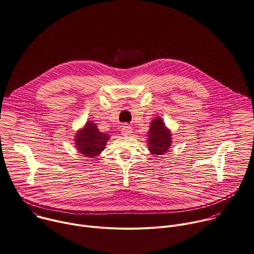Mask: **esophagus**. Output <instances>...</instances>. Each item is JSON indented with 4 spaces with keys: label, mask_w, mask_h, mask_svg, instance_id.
Segmentation results:
<instances>
[{
    "label": "esophagus",
    "mask_w": 254,
    "mask_h": 254,
    "mask_svg": "<svg viewBox=\"0 0 254 254\" xmlns=\"http://www.w3.org/2000/svg\"><path fill=\"white\" fill-rule=\"evenodd\" d=\"M122 133H123L124 135H128V134H130V133H131V127H130V126H128V125H124V126L122 127Z\"/></svg>",
    "instance_id": "1"
}]
</instances>
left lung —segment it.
<instances>
[{"mask_svg":"<svg viewBox=\"0 0 254 254\" xmlns=\"http://www.w3.org/2000/svg\"><path fill=\"white\" fill-rule=\"evenodd\" d=\"M171 132L168 130L160 118H155L151 122L148 131V146L153 154L161 155L168 150L172 143Z\"/></svg>","mask_w":254,"mask_h":254,"instance_id":"left-lung-1","label":"left lung"}]
</instances>
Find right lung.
<instances>
[{
  "mask_svg": "<svg viewBox=\"0 0 254 254\" xmlns=\"http://www.w3.org/2000/svg\"><path fill=\"white\" fill-rule=\"evenodd\" d=\"M109 138V134L101 132L94 123L88 122L76 134L75 144L84 157H94L105 148Z\"/></svg>",
  "mask_w": 254,
  "mask_h": 254,
  "instance_id": "right-lung-1",
  "label": "right lung"
}]
</instances>
